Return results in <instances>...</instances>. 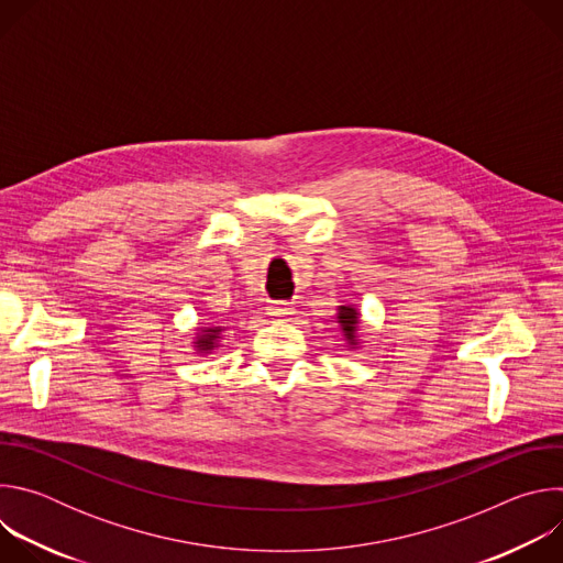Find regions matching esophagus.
<instances>
[{
    "label": "esophagus",
    "instance_id": "1",
    "mask_svg": "<svg viewBox=\"0 0 563 563\" xmlns=\"http://www.w3.org/2000/svg\"><path fill=\"white\" fill-rule=\"evenodd\" d=\"M269 316L276 320H291L296 316V307L289 302H274L269 305Z\"/></svg>",
    "mask_w": 563,
    "mask_h": 563
}]
</instances>
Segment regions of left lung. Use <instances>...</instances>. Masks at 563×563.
Returning a JSON list of instances; mask_svg holds the SVG:
<instances>
[{
  "label": "left lung",
  "instance_id": "8db88e82",
  "mask_svg": "<svg viewBox=\"0 0 563 563\" xmlns=\"http://www.w3.org/2000/svg\"><path fill=\"white\" fill-rule=\"evenodd\" d=\"M336 323L345 336V343L350 350H358L365 341L363 336V325H361V311L356 309V305H339L336 309Z\"/></svg>",
  "mask_w": 563,
  "mask_h": 563
}]
</instances>
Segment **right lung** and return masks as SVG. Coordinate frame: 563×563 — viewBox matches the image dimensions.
Segmentation results:
<instances>
[{
  "label": "right lung",
  "instance_id": "obj_1",
  "mask_svg": "<svg viewBox=\"0 0 563 563\" xmlns=\"http://www.w3.org/2000/svg\"><path fill=\"white\" fill-rule=\"evenodd\" d=\"M222 334H224V328H220V325H200V328H196V334H194V341H191L194 352L200 354V356L213 354V350L220 347Z\"/></svg>",
  "mask_w": 563,
  "mask_h": 563
}]
</instances>
